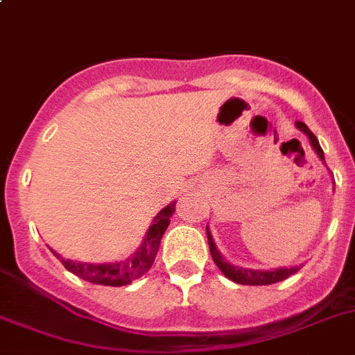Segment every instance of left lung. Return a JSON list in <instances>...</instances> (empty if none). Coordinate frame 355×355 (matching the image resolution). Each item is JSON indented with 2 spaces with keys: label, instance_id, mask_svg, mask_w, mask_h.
<instances>
[{
  "label": "left lung",
  "instance_id": "left-lung-1",
  "mask_svg": "<svg viewBox=\"0 0 355 355\" xmlns=\"http://www.w3.org/2000/svg\"><path fill=\"white\" fill-rule=\"evenodd\" d=\"M295 127L301 130L302 134H306L311 143V148L315 150V154L318 155L322 162L325 164L324 159V150H322L320 143H318L317 136L308 129V125L302 122H295ZM207 239H209V248H210V254H212L214 263L219 267L223 274H225L228 279H232L233 283H239V285H272V283H277V281H283L286 277H290L292 274H295L297 270L301 269L302 265H295V267H277V269H270V270H261V269H248V267H239V265H233L230 261L225 260L221 253H219V249H217L216 242L212 239V233H210L209 226H207Z\"/></svg>",
  "mask_w": 355,
  "mask_h": 355
}]
</instances>
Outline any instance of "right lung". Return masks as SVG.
<instances>
[{
    "mask_svg": "<svg viewBox=\"0 0 355 355\" xmlns=\"http://www.w3.org/2000/svg\"><path fill=\"white\" fill-rule=\"evenodd\" d=\"M177 201H171L170 205H166L157 216L154 217V223L146 230L143 242L139 248L130 254L127 260L120 261H106V263H90V261H72L65 260L62 254L53 251V254L63 263L67 270L76 274L85 281H90L94 285H106V286H123L132 283L134 279L141 277L152 267L155 260V254L161 245V239L164 235L166 228L170 225V217L173 216Z\"/></svg>",
    "mask_w": 355,
    "mask_h": 355,
    "instance_id": "right-lung-1",
    "label": "right lung"
}]
</instances>
